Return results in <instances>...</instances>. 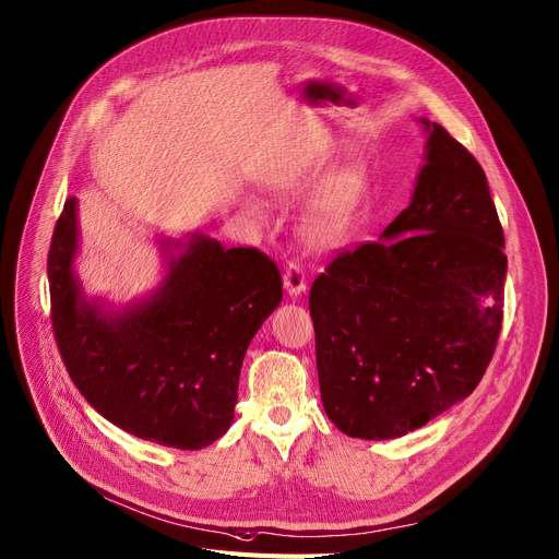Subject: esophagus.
<instances>
[{
  "mask_svg": "<svg viewBox=\"0 0 559 559\" xmlns=\"http://www.w3.org/2000/svg\"><path fill=\"white\" fill-rule=\"evenodd\" d=\"M282 280H284V288H286L290 298H300V295L307 290V277H305V271L298 264H290L284 271Z\"/></svg>",
  "mask_w": 559,
  "mask_h": 559,
  "instance_id": "1",
  "label": "esophagus"
}]
</instances>
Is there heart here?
<instances>
[{
  "instance_id": "b5f03b06",
  "label": "heart",
  "mask_w": 559,
  "mask_h": 559,
  "mask_svg": "<svg viewBox=\"0 0 559 559\" xmlns=\"http://www.w3.org/2000/svg\"><path fill=\"white\" fill-rule=\"evenodd\" d=\"M322 178L320 164H309L300 171H290L280 180V191L286 195L309 193ZM370 191V174L364 162H345L322 180L313 199L309 201L300 233L302 239L322 252L343 248L364 214ZM254 212H261L259 203L250 205Z\"/></svg>"
}]
</instances>
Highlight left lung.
I'll return each instance as SVG.
<instances>
[{"label":"left lung","instance_id":"1","mask_svg":"<svg viewBox=\"0 0 559 559\" xmlns=\"http://www.w3.org/2000/svg\"><path fill=\"white\" fill-rule=\"evenodd\" d=\"M419 123L408 207L309 295L322 406L349 438H402L469 397L501 332L508 259L485 171L440 123Z\"/></svg>","mask_w":559,"mask_h":559}]
</instances>
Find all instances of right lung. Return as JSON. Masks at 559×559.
Returning a JSON list of instances; mask_svg holds the SVG:
<instances>
[{
    "instance_id": "right-lung-1",
    "label": "right lung",
    "mask_w": 559,
    "mask_h": 559,
    "mask_svg": "<svg viewBox=\"0 0 559 559\" xmlns=\"http://www.w3.org/2000/svg\"><path fill=\"white\" fill-rule=\"evenodd\" d=\"M79 203L64 201L47 259L53 334L81 395L142 440L203 449L235 419L243 356L282 302V277L254 248L189 233L159 237L164 280L115 307L74 271Z\"/></svg>"
}]
</instances>
